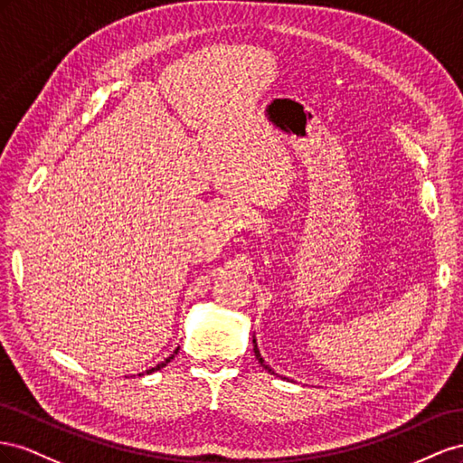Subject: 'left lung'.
Segmentation results:
<instances>
[{"label": "left lung", "mask_w": 463, "mask_h": 463, "mask_svg": "<svg viewBox=\"0 0 463 463\" xmlns=\"http://www.w3.org/2000/svg\"><path fill=\"white\" fill-rule=\"evenodd\" d=\"M254 354H256V359H258V363H260V364H261L263 368H266V371H268V373L275 374V373H273V368H269V364H266V361H263V359H261V354H260V351H258V345H256V339H254Z\"/></svg>", "instance_id": "8db88e82"}]
</instances>
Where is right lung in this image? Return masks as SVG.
<instances>
[{
    "label": "right lung",
    "instance_id": "1",
    "mask_svg": "<svg viewBox=\"0 0 463 463\" xmlns=\"http://www.w3.org/2000/svg\"><path fill=\"white\" fill-rule=\"evenodd\" d=\"M176 353H178V349H176V351H175L173 354H170V356H168V359H165V361H163L161 364H156L155 368H149V371H147V374H151V373H155V371H161V368H163V366H166V364H168L170 361H173V359H175V354H176ZM139 376H141V374H139Z\"/></svg>",
    "mask_w": 463,
    "mask_h": 463
}]
</instances>
